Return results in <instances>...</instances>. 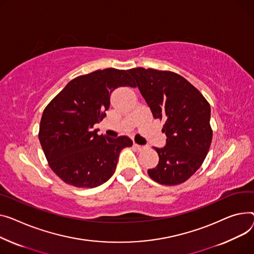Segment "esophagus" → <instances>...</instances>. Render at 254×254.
Returning <instances> with one entry per match:
<instances>
[{"instance_id":"obj_1","label":"esophagus","mask_w":254,"mask_h":254,"mask_svg":"<svg viewBox=\"0 0 254 254\" xmlns=\"http://www.w3.org/2000/svg\"><path fill=\"white\" fill-rule=\"evenodd\" d=\"M132 147L136 149L137 151H141V150H143L145 147L144 146H141V145H139V144H136V143H133L132 144Z\"/></svg>"}]
</instances>
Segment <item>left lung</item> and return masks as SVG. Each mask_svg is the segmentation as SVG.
<instances>
[{"label":"left lung","mask_w":254,"mask_h":254,"mask_svg":"<svg viewBox=\"0 0 254 254\" xmlns=\"http://www.w3.org/2000/svg\"><path fill=\"white\" fill-rule=\"evenodd\" d=\"M154 118L164 121L163 148L149 177L166 186L187 181L203 163L212 140L210 105L187 79L172 71L128 69Z\"/></svg>","instance_id":"1"}]
</instances>
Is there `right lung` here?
I'll return each mask as SVG.
<instances>
[{"label": "right lung", "instance_id": "obj_1", "mask_svg": "<svg viewBox=\"0 0 254 254\" xmlns=\"http://www.w3.org/2000/svg\"><path fill=\"white\" fill-rule=\"evenodd\" d=\"M120 87H136L127 70L106 68L79 75L45 108L39 139L49 165L63 182L77 188H95L115 172L121 151L132 141L97 133Z\"/></svg>", "mask_w": 254, "mask_h": 254}]
</instances>
